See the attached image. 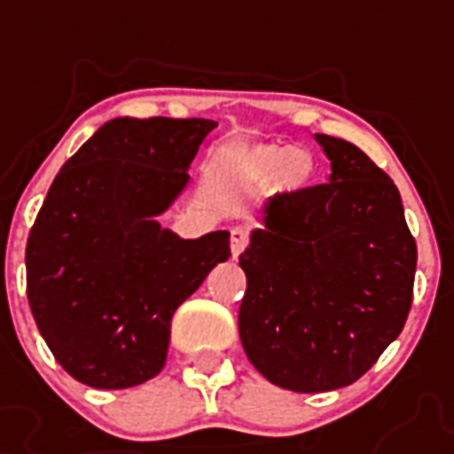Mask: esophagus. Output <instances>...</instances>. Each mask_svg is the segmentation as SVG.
Listing matches in <instances>:
<instances>
[{
  "label": "esophagus",
  "mask_w": 454,
  "mask_h": 454,
  "mask_svg": "<svg viewBox=\"0 0 454 454\" xmlns=\"http://www.w3.org/2000/svg\"><path fill=\"white\" fill-rule=\"evenodd\" d=\"M249 245V231L245 226H233L231 228V252L233 256L242 254Z\"/></svg>",
  "instance_id": "obj_1"
}]
</instances>
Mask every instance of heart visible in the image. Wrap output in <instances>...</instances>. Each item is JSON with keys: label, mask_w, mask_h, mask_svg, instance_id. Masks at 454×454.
<instances>
[{"label": "heart", "mask_w": 454, "mask_h": 454, "mask_svg": "<svg viewBox=\"0 0 454 454\" xmlns=\"http://www.w3.org/2000/svg\"><path fill=\"white\" fill-rule=\"evenodd\" d=\"M242 162L252 176H276V184L285 191L303 188L316 169L309 151L287 145H259L245 153Z\"/></svg>", "instance_id": "b5f03b06"}]
</instances>
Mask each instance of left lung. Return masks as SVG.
<instances>
[{
  "mask_svg": "<svg viewBox=\"0 0 454 454\" xmlns=\"http://www.w3.org/2000/svg\"><path fill=\"white\" fill-rule=\"evenodd\" d=\"M327 184L278 192L240 254L242 348L276 387L323 394L360 380L401 334L417 242L387 171L341 138L316 134Z\"/></svg>",
  "mask_w": 454,
  "mask_h": 454,
  "instance_id": "obj_1",
  "label": "left lung"
}]
</instances>
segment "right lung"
I'll list each match as a JSON object with an SVG mask.
<instances>
[{
  "label": "right lung",
  "mask_w": 454,
  "mask_h": 454,
  "mask_svg": "<svg viewBox=\"0 0 454 454\" xmlns=\"http://www.w3.org/2000/svg\"><path fill=\"white\" fill-rule=\"evenodd\" d=\"M214 120L103 124L46 192L25 247L27 303L82 384L129 388L164 367L174 310L231 256L228 231L181 240L153 216L188 181Z\"/></svg>",
  "instance_id": "add662e5"
}]
</instances>
